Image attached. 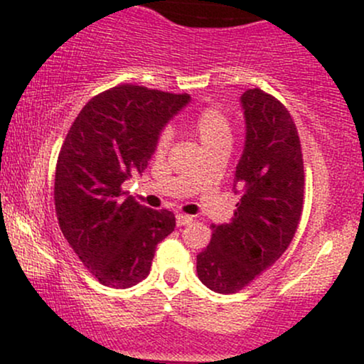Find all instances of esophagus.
<instances>
[{"mask_svg": "<svg viewBox=\"0 0 364 364\" xmlns=\"http://www.w3.org/2000/svg\"><path fill=\"white\" fill-rule=\"evenodd\" d=\"M193 220V217L191 215H186V214H176V224L181 228V225H188Z\"/></svg>", "mask_w": 364, "mask_h": 364, "instance_id": "obj_1", "label": "esophagus"}]
</instances>
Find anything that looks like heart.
Segmentation results:
<instances>
[{
	"instance_id": "b5f03b06",
	"label": "heart",
	"mask_w": 364,
	"mask_h": 364,
	"mask_svg": "<svg viewBox=\"0 0 364 364\" xmlns=\"http://www.w3.org/2000/svg\"><path fill=\"white\" fill-rule=\"evenodd\" d=\"M193 128L198 140L202 141L203 149L215 147V145L220 144L231 145V124H229V119L225 118L224 112L217 109V107H205V109L200 111L193 121ZM169 140L171 136L168 132L161 133V136L157 140L159 154L166 152V149L169 147Z\"/></svg>"
}]
</instances>
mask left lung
Wrapping results in <instances>:
<instances>
[{"label":"left lung","mask_w":364,"mask_h":364,"mask_svg":"<svg viewBox=\"0 0 364 364\" xmlns=\"http://www.w3.org/2000/svg\"><path fill=\"white\" fill-rule=\"evenodd\" d=\"M240 101L246 127L235 173L240 202L231 223L212 225L210 243L196 255L198 279L223 294L241 291L282 257L303 212V154L289 111L260 89Z\"/></svg>","instance_id":"8db88e82"}]
</instances>
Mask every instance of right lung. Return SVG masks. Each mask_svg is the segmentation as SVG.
Masks as SVG:
<instances>
[{
    "mask_svg": "<svg viewBox=\"0 0 364 364\" xmlns=\"http://www.w3.org/2000/svg\"><path fill=\"white\" fill-rule=\"evenodd\" d=\"M190 102L140 85L92 97L60 150L54 205L63 236L104 286L124 289L150 272L156 246L174 231L169 210L127 196L123 183L147 169L166 124Z\"/></svg>",
    "mask_w": 364,
    "mask_h": 364,
    "instance_id": "obj_1",
    "label": "right lung"
}]
</instances>
